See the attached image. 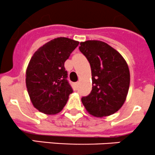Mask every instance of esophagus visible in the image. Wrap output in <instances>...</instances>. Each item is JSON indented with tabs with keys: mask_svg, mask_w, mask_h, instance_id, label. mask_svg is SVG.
Returning <instances> with one entry per match:
<instances>
[{
	"mask_svg": "<svg viewBox=\"0 0 155 155\" xmlns=\"http://www.w3.org/2000/svg\"><path fill=\"white\" fill-rule=\"evenodd\" d=\"M78 85H79V83H78V82H75V83L73 84V86H74V88L75 89H77Z\"/></svg>",
	"mask_w": 155,
	"mask_h": 155,
	"instance_id": "34e87169",
	"label": "esophagus"
}]
</instances>
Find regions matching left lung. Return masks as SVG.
I'll return each mask as SVG.
<instances>
[{"mask_svg": "<svg viewBox=\"0 0 155 155\" xmlns=\"http://www.w3.org/2000/svg\"><path fill=\"white\" fill-rule=\"evenodd\" d=\"M79 50L90 63L92 90L82 102L91 115L104 117L119 110L130 86L127 64L118 51L100 40L80 43Z\"/></svg>", "mask_w": 155, "mask_h": 155, "instance_id": "8db88e82", "label": "left lung"}]
</instances>
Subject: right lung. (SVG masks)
Masks as SVG:
<instances>
[{"mask_svg": "<svg viewBox=\"0 0 155 155\" xmlns=\"http://www.w3.org/2000/svg\"><path fill=\"white\" fill-rule=\"evenodd\" d=\"M79 42L58 37L34 52L26 70V87L34 107L47 115L63 109L73 89L64 62Z\"/></svg>", "mask_w": 155, "mask_h": 155, "instance_id": "right-lung-1", "label": "right lung"}]
</instances>
